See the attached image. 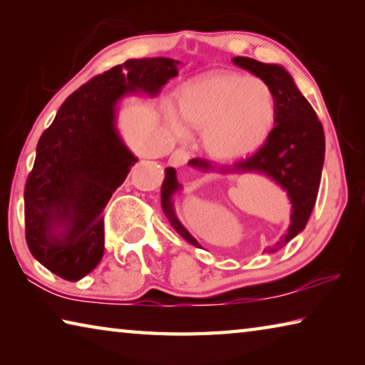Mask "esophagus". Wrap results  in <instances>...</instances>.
Instances as JSON below:
<instances>
[{
	"mask_svg": "<svg viewBox=\"0 0 365 365\" xmlns=\"http://www.w3.org/2000/svg\"><path fill=\"white\" fill-rule=\"evenodd\" d=\"M188 159H190V154L187 151H185V150H177L170 156L169 163L174 165V168H183V165L188 163Z\"/></svg>",
	"mask_w": 365,
	"mask_h": 365,
	"instance_id": "obj_1",
	"label": "esophagus"
}]
</instances>
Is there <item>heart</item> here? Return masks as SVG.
I'll return each mask as SVG.
<instances>
[{
  "mask_svg": "<svg viewBox=\"0 0 365 365\" xmlns=\"http://www.w3.org/2000/svg\"><path fill=\"white\" fill-rule=\"evenodd\" d=\"M168 120L178 137L187 126L201 128V145L215 160H237L256 153L274 132L277 95L261 77L225 72L183 85L177 93V113Z\"/></svg>",
  "mask_w": 365,
  "mask_h": 365,
  "instance_id": "1",
  "label": "heart"
}]
</instances>
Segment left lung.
Here are the masks:
<instances>
[{
  "label": "left lung",
  "instance_id": "obj_1",
  "mask_svg": "<svg viewBox=\"0 0 365 365\" xmlns=\"http://www.w3.org/2000/svg\"><path fill=\"white\" fill-rule=\"evenodd\" d=\"M242 69L261 77L272 85L277 95V122L274 132L256 154L233 164H212L206 159H191V168L211 174H259L275 182L287 191L292 202L289 225L287 233L272 251H279L294 237L304 230L316 205L320 177H322L325 159V137L322 123L304 95L296 86L293 77L280 64H265L246 56L232 59ZM183 190L177 180L175 169H165L164 182L160 185V207L170 225L188 243L201 248L197 240L191 235L177 217L174 196Z\"/></svg>",
  "mask_w": 365,
  "mask_h": 365
}]
</instances>
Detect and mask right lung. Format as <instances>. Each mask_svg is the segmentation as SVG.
Segmentation results:
<instances>
[{"label":"right lung","instance_id":"1","mask_svg":"<svg viewBox=\"0 0 365 365\" xmlns=\"http://www.w3.org/2000/svg\"><path fill=\"white\" fill-rule=\"evenodd\" d=\"M180 61L128 59L67 98L36 145L24 193L26 238L41 265L69 282L90 274L104 255L103 211L138 158L117 119L125 98H156Z\"/></svg>","mask_w":365,"mask_h":365}]
</instances>
